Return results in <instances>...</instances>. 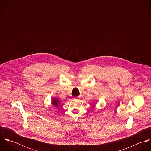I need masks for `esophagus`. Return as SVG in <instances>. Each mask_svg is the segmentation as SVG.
Masks as SVG:
<instances>
[{"label": "esophagus", "instance_id": "esophagus-1", "mask_svg": "<svg viewBox=\"0 0 151 151\" xmlns=\"http://www.w3.org/2000/svg\"><path fill=\"white\" fill-rule=\"evenodd\" d=\"M74 99H79V96H78V97H75V98H74Z\"/></svg>", "mask_w": 151, "mask_h": 151}]
</instances>
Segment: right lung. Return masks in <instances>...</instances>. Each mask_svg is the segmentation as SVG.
<instances>
[{"label":"right lung","instance_id":"obj_1","mask_svg":"<svg viewBox=\"0 0 151 151\" xmlns=\"http://www.w3.org/2000/svg\"><path fill=\"white\" fill-rule=\"evenodd\" d=\"M60 102V101L59 100H58V98H53L52 99V104L56 108H58V106L59 105V103Z\"/></svg>","mask_w":151,"mask_h":151}]
</instances>
